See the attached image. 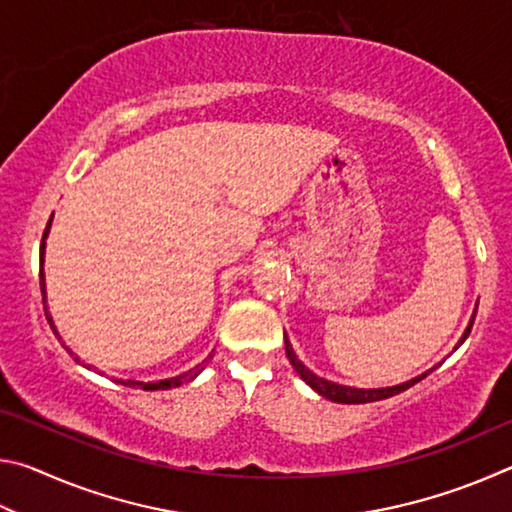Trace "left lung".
<instances>
[{
	"instance_id": "8db88e82",
	"label": "left lung",
	"mask_w": 512,
	"mask_h": 512,
	"mask_svg": "<svg viewBox=\"0 0 512 512\" xmlns=\"http://www.w3.org/2000/svg\"><path fill=\"white\" fill-rule=\"evenodd\" d=\"M476 316V314H474ZM474 316H472V320H470V325H467V329L463 332V336H461V341H458V345H461L467 336H470V329H472V325H474ZM456 345V348H458ZM284 348H287V357H289V361H291V366L296 368V372L298 375L307 381V384L314 388V391L318 393V395H323V397H327V400H332V402H339V404H368V402H379V400H386V397H393V395H397V393H402V391H406V388H411L413 384H418L420 379H424L429 375V372H424V375H420V377H415V379H409V381H404V384H397V386H388V388H352V386H341V384H334V381H327V379H323V377H318V375H314V372H311L305 363H302L298 357H296V352H293V348H291V343H289V339H287V334H284ZM454 348V350H456Z\"/></svg>"
}]
</instances>
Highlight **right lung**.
Instances as JSON below:
<instances>
[{
	"mask_svg": "<svg viewBox=\"0 0 512 512\" xmlns=\"http://www.w3.org/2000/svg\"><path fill=\"white\" fill-rule=\"evenodd\" d=\"M49 228H51V219H49V223H47V228H45V235H42V244H40V289H42V305H45V314H47V320H49V325H51V329H54V334H58L56 332V325H54V320H51V316H49V311H47V291H45V273H42V262H45V241H47V237H49ZM69 350V348H67ZM79 359V357H76ZM212 359V354L210 357H207L203 363H198L196 368H192V370H187V372H183V375H178V377H169V379H160V381H135V379H117L119 384H124V386H131V388H142V391H167V388H178V386H183V384H187V381H192L198 372H201L203 368H205V363ZM90 368V366H88Z\"/></svg>",
	"mask_w": 512,
	"mask_h": 512,
	"instance_id": "1",
	"label": "right lung"
}]
</instances>
